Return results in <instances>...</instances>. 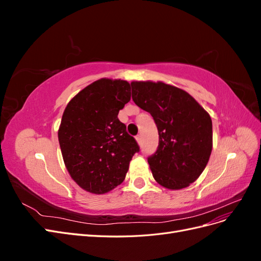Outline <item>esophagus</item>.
Masks as SVG:
<instances>
[{
  "label": "esophagus",
  "instance_id": "34e87169",
  "mask_svg": "<svg viewBox=\"0 0 261 261\" xmlns=\"http://www.w3.org/2000/svg\"><path fill=\"white\" fill-rule=\"evenodd\" d=\"M136 140H137L138 145H141V137H140V135H137V136H136Z\"/></svg>",
  "mask_w": 261,
  "mask_h": 261
}]
</instances>
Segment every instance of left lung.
I'll return each mask as SVG.
<instances>
[{
    "mask_svg": "<svg viewBox=\"0 0 261 261\" xmlns=\"http://www.w3.org/2000/svg\"><path fill=\"white\" fill-rule=\"evenodd\" d=\"M132 98L153 117L159 146L148 158L154 179L181 189L199 177L212 150V122L191 94L162 82H133Z\"/></svg>",
    "mask_w": 261,
    "mask_h": 261,
    "instance_id": "8db88e82",
    "label": "left lung"
}]
</instances>
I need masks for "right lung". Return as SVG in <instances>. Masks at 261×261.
<instances>
[{"mask_svg":"<svg viewBox=\"0 0 261 261\" xmlns=\"http://www.w3.org/2000/svg\"><path fill=\"white\" fill-rule=\"evenodd\" d=\"M130 100V85L121 80L90 84L68 102L59 143L69 175L85 191L106 194L125 179L139 146L118 120Z\"/></svg>","mask_w":261,"mask_h":261,"instance_id":"right-lung-1","label":"right lung"}]
</instances>
